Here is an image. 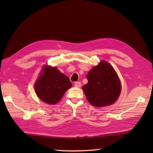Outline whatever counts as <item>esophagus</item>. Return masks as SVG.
Segmentation results:
<instances>
[{
    "mask_svg": "<svg viewBox=\"0 0 153 153\" xmlns=\"http://www.w3.org/2000/svg\"><path fill=\"white\" fill-rule=\"evenodd\" d=\"M81 82H75V84H74V86H76V87H77V88H79V87H81Z\"/></svg>",
    "mask_w": 153,
    "mask_h": 153,
    "instance_id": "esophagus-1",
    "label": "esophagus"
}]
</instances>
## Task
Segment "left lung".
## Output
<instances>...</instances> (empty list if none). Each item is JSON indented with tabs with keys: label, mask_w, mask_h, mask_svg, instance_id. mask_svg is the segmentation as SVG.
Returning <instances> with one entry per match:
<instances>
[{
	"label": "left lung",
	"mask_w": 153,
	"mask_h": 153,
	"mask_svg": "<svg viewBox=\"0 0 153 153\" xmlns=\"http://www.w3.org/2000/svg\"><path fill=\"white\" fill-rule=\"evenodd\" d=\"M86 77L88 82L82 90L92 105L103 107L117 100L121 93V82L115 69L107 61H100L88 72Z\"/></svg>",
	"instance_id": "obj_1"
}]
</instances>
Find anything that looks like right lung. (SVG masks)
Instances as JSON below:
<instances>
[{
  "label": "right lung",
  "mask_w": 153,
  "mask_h": 153,
  "mask_svg": "<svg viewBox=\"0 0 153 153\" xmlns=\"http://www.w3.org/2000/svg\"><path fill=\"white\" fill-rule=\"evenodd\" d=\"M71 86L69 77L59 71L56 67L45 65L35 82L34 89L41 100L49 105H55Z\"/></svg>",
  "instance_id": "obj_1"
}]
</instances>
